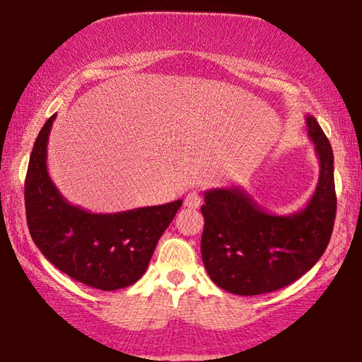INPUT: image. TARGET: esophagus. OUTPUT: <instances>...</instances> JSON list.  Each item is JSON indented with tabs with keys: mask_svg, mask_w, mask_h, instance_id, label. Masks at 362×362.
<instances>
[{
	"mask_svg": "<svg viewBox=\"0 0 362 362\" xmlns=\"http://www.w3.org/2000/svg\"><path fill=\"white\" fill-rule=\"evenodd\" d=\"M199 204H202V197H199V193L190 192V193H188V195L185 197V206H187V208L197 209V208H199Z\"/></svg>",
	"mask_w": 362,
	"mask_h": 362,
	"instance_id": "34e87169",
	"label": "esophagus"
}]
</instances>
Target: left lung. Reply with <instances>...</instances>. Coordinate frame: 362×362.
<instances>
[{
	"label": "left lung",
	"instance_id": "1",
	"mask_svg": "<svg viewBox=\"0 0 362 362\" xmlns=\"http://www.w3.org/2000/svg\"><path fill=\"white\" fill-rule=\"evenodd\" d=\"M305 123L320 175L300 211L268 213L240 187L204 192L202 258L221 289L237 296L278 291L309 272L325 252L337 214L333 151L315 118L307 115Z\"/></svg>",
	"mask_w": 362,
	"mask_h": 362
}]
</instances>
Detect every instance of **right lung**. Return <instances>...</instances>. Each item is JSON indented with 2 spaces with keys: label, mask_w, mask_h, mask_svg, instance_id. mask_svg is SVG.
<instances>
[{
  "label": "right lung",
  "mask_w": 362,
  "mask_h": 362,
  "mask_svg": "<svg viewBox=\"0 0 362 362\" xmlns=\"http://www.w3.org/2000/svg\"><path fill=\"white\" fill-rule=\"evenodd\" d=\"M57 115L42 127L25 175V216L34 244L60 272L100 291L136 283L182 199L97 214L68 203L47 170L48 134Z\"/></svg>",
  "instance_id": "add662e5"
}]
</instances>
